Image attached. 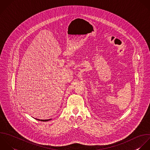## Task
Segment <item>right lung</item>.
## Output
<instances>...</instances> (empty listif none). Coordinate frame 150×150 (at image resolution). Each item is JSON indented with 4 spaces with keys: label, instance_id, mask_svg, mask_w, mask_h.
I'll use <instances>...</instances> for the list:
<instances>
[{
    "label": "right lung",
    "instance_id": "right-lung-1",
    "mask_svg": "<svg viewBox=\"0 0 150 150\" xmlns=\"http://www.w3.org/2000/svg\"><path fill=\"white\" fill-rule=\"evenodd\" d=\"M36 120H40V121H41V122H47V121H49V120H51V119H47V120H40V119H35Z\"/></svg>",
    "mask_w": 150,
    "mask_h": 150
}]
</instances>
